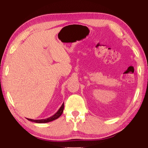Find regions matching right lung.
<instances>
[{
	"instance_id": "right-lung-1",
	"label": "right lung",
	"mask_w": 148,
	"mask_h": 148,
	"mask_svg": "<svg viewBox=\"0 0 148 148\" xmlns=\"http://www.w3.org/2000/svg\"><path fill=\"white\" fill-rule=\"evenodd\" d=\"M64 110V103L62 104V106H60V108L58 109V110L56 112L55 114H54L53 116L49 117V118L45 119H40V120H34V119H27L28 121H32V122L37 123H46L48 122H50V121H52L54 120H56L58 118H59L60 115L62 114V112H63Z\"/></svg>"
}]
</instances>
